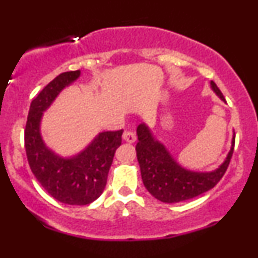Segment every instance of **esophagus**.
<instances>
[{
  "mask_svg": "<svg viewBox=\"0 0 258 258\" xmlns=\"http://www.w3.org/2000/svg\"><path fill=\"white\" fill-rule=\"evenodd\" d=\"M122 138H123V141L127 142V143H135L136 139H137V137H136V133L132 131H125Z\"/></svg>",
  "mask_w": 258,
  "mask_h": 258,
  "instance_id": "obj_1",
  "label": "esophagus"
}]
</instances>
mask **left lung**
I'll list each match as a JSON object with an SVG mask.
<instances>
[{"label":"left lung","instance_id":"obj_1","mask_svg":"<svg viewBox=\"0 0 258 258\" xmlns=\"http://www.w3.org/2000/svg\"><path fill=\"white\" fill-rule=\"evenodd\" d=\"M210 87L222 102L226 103L223 94L214 81L210 82ZM137 137L136 152L144 186L155 199L167 204L193 199L214 188L227 171L235 142V133L233 132L229 152L217 168L212 171H193L177 162L167 148L155 138L146 122L138 125Z\"/></svg>","mask_w":258,"mask_h":258}]
</instances>
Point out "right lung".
I'll list each match as a JSON object with an SVG mask.
<instances>
[{
  "label": "right lung",
  "mask_w": 258,
  "mask_h": 258,
  "mask_svg": "<svg viewBox=\"0 0 258 258\" xmlns=\"http://www.w3.org/2000/svg\"><path fill=\"white\" fill-rule=\"evenodd\" d=\"M80 76L81 70L60 74L32 99L24 136L34 176L51 197L68 205H87L100 197L123 133V130L99 132L85 149L72 156L59 155L44 143L41 133L43 112Z\"/></svg>",
  "instance_id": "add662e5"
}]
</instances>
